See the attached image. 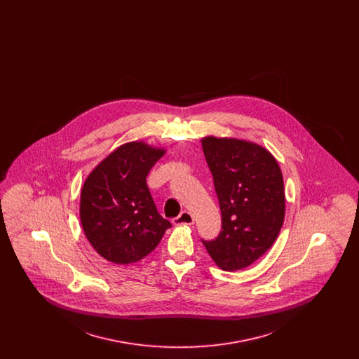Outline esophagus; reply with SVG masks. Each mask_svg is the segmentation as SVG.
Here are the masks:
<instances>
[{
	"instance_id": "esophagus-1",
	"label": "esophagus",
	"mask_w": 359,
	"mask_h": 359,
	"mask_svg": "<svg viewBox=\"0 0 359 359\" xmlns=\"http://www.w3.org/2000/svg\"><path fill=\"white\" fill-rule=\"evenodd\" d=\"M173 224H176V226H180V224H194V217L188 212V211H183L179 217H176L175 219H173Z\"/></svg>"
}]
</instances>
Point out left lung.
<instances>
[{"label":"left lung","instance_id":"left-lung-1","mask_svg":"<svg viewBox=\"0 0 359 359\" xmlns=\"http://www.w3.org/2000/svg\"><path fill=\"white\" fill-rule=\"evenodd\" d=\"M222 214V231L203 241L214 262L229 272L245 269L272 248L285 215L280 165L272 154L252 141L202 138Z\"/></svg>","mask_w":359,"mask_h":359}]
</instances>
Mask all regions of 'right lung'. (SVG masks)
Returning <instances> with one entry per match:
<instances>
[{
  "mask_svg": "<svg viewBox=\"0 0 359 359\" xmlns=\"http://www.w3.org/2000/svg\"><path fill=\"white\" fill-rule=\"evenodd\" d=\"M165 149L126 142L90 172L81 192L86 238L104 259L128 265L154 252L171 223L154 205L147 176Z\"/></svg>",
  "mask_w": 359,
  "mask_h": 359,
  "instance_id": "1",
  "label": "right lung"
}]
</instances>
